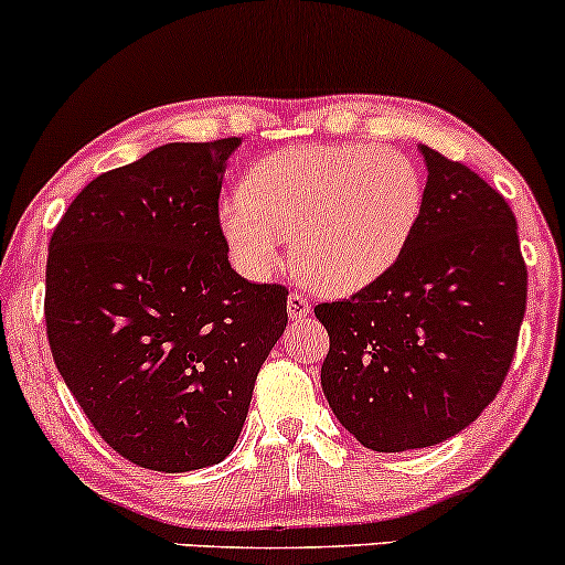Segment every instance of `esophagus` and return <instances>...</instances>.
<instances>
[{
  "label": "esophagus",
  "mask_w": 565,
  "mask_h": 565,
  "mask_svg": "<svg viewBox=\"0 0 565 565\" xmlns=\"http://www.w3.org/2000/svg\"><path fill=\"white\" fill-rule=\"evenodd\" d=\"M312 312V301L307 299L303 294H290L288 296V315L294 317V320H301V317H307Z\"/></svg>",
  "instance_id": "obj_1"
}]
</instances>
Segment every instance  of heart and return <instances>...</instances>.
Here are the masks:
<instances>
[{
	"instance_id": "obj_1",
	"label": "heart",
	"mask_w": 565,
	"mask_h": 565,
	"mask_svg": "<svg viewBox=\"0 0 565 565\" xmlns=\"http://www.w3.org/2000/svg\"><path fill=\"white\" fill-rule=\"evenodd\" d=\"M416 164L373 143L288 149L250 170L245 192L221 205L234 264L250 277L275 269L294 232L296 266L326 294H354L397 262L422 213Z\"/></svg>"
}]
</instances>
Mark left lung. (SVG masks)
Wrapping results in <instances>:
<instances>
[{"label": "left lung", "mask_w": 565, "mask_h": 565, "mask_svg": "<svg viewBox=\"0 0 565 565\" xmlns=\"http://www.w3.org/2000/svg\"><path fill=\"white\" fill-rule=\"evenodd\" d=\"M422 213L397 262L352 299L317 303L320 382L347 433L379 454L427 448L502 390L525 315L518 221L467 164L419 146Z\"/></svg>", "instance_id": "obj_1"}]
</instances>
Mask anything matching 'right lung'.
Masks as SVG:
<instances>
[{
  "mask_svg": "<svg viewBox=\"0 0 565 565\" xmlns=\"http://www.w3.org/2000/svg\"><path fill=\"white\" fill-rule=\"evenodd\" d=\"M237 146H157L87 183L50 237L55 365L98 435L146 470L230 456L288 322V290L230 264L218 194Z\"/></svg>",
  "mask_w": 565,
  "mask_h": 565,
  "instance_id": "obj_1",
  "label": "right lung"
}]
</instances>
